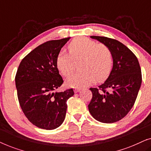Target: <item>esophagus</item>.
Segmentation results:
<instances>
[{
	"label": "esophagus",
	"instance_id": "34e87169",
	"mask_svg": "<svg viewBox=\"0 0 151 151\" xmlns=\"http://www.w3.org/2000/svg\"><path fill=\"white\" fill-rule=\"evenodd\" d=\"M80 90H81V88H76L75 89H74V91H75V93H78V92H79Z\"/></svg>",
	"mask_w": 151,
	"mask_h": 151
}]
</instances>
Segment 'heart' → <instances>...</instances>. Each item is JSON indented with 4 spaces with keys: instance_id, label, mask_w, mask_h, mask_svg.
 <instances>
[{
    "instance_id": "1",
    "label": "heart",
    "mask_w": 151,
    "mask_h": 151,
    "mask_svg": "<svg viewBox=\"0 0 151 151\" xmlns=\"http://www.w3.org/2000/svg\"><path fill=\"white\" fill-rule=\"evenodd\" d=\"M68 49L69 53L62 51L56 58L57 67L63 76L73 73L76 63L81 60V70L67 78L68 85L83 87L108 78L113 63V53L109 47L86 37H78L70 42Z\"/></svg>"
}]
</instances>
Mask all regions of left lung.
Returning <instances> with one entry per match:
<instances>
[{
  "instance_id": "1",
  "label": "left lung",
  "mask_w": 151,
  "mask_h": 151,
  "mask_svg": "<svg viewBox=\"0 0 151 151\" xmlns=\"http://www.w3.org/2000/svg\"><path fill=\"white\" fill-rule=\"evenodd\" d=\"M91 38L109 47L113 56L110 75L98 88H90L91 115L102 123L120 120L133 106L142 84V71L135 55L122 43L104 36Z\"/></svg>"
}]
</instances>
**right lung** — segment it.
<instances>
[{
    "instance_id": "obj_1",
    "label": "right lung",
    "mask_w": 151,
    "mask_h": 151,
    "mask_svg": "<svg viewBox=\"0 0 151 151\" xmlns=\"http://www.w3.org/2000/svg\"><path fill=\"white\" fill-rule=\"evenodd\" d=\"M69 39L47 41L39 45L22 60L16 72L20 106L29 121L40 129L53 130L63 124L67 101L74 95L73 88L54 92L64 82L56 58Z\"/></svg>"
}]
</instances>
